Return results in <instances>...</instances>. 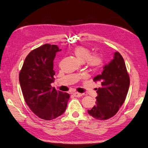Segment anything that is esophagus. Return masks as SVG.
I'll return each mask as SVG.
<instances>
[{"instance_id": "34e87169", "label": "esophagus", "mask_w": 148, "mask_h": 148, "mask_svg": "<svg viewBox=\"0 0 148 148\" xmlns=\"http://www.w3.org/2000/svg\"><path fill=\"white\" fill-rule=\"evenodd\" d=\"M73 95H74V96H75V97H76V98L81 97V96H82V94L79 93V92H74Z\"/></svg>"}]
</instances>
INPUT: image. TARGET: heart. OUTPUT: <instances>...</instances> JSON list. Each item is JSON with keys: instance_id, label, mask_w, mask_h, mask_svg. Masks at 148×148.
<instances>
[{"instance_id": "obj_1", "label": "heart", "mask_w": 148, "mask_h": 148, "mask_svg": "<svg viewBox=\"0 0 148 148\" xmlns=\"http://www.w3.org/2000/svg\"><path fill=\"white\" fill-rule=\"evenodd\" d=\"M74 53L80 62H86L88 68L90 71H96L100 69L103 65V60L97 53H92L87 47L84 46H77L74 48Z\"/></svg>"}]
</instances>
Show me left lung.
Masks as SVG:
<instances>
[{
	"instance_id": "left-lung-1",
	"label": "left lung",
	"mask_w": 148,
	"mask_h": 148,
	"mask_svg": "<svg viewBox=\"0 0 148 148\" xmlns=\"http://www.w3.org/2000/svg\"><path fill=\"white\" fill-rule=\"evenodd\" d=\"M94 81L101 82V87L96 88V103L88 110V113L97 120L111 119L125 101L130 84L125 61L119 52L114 53L113 60L103 67L101 74L95 77Z\"/></svg>"
}]
</instances>
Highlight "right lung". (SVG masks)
<instances>
[{
	"mask_svg": "<svg viewBox=\"0 0 148 148\" xmlns=\"http://www.w3.org/2000/svg\"><path fill=\"white\" fill-rule=\"evenodd\" d=\"M61 50L56 45L45 44L32 50L19 72L24 99L32 112L45 120H51L66 110L70 95L51 86L54 81L53 61Z\"/></svg>",
	"mask_w": 148,
	"mask_h": 148,
	"instance_id": "obj_1",
	"label": "right lung"
}]
</instances>
